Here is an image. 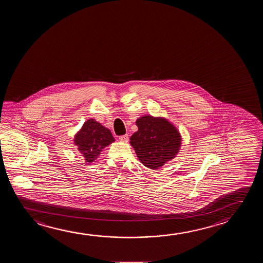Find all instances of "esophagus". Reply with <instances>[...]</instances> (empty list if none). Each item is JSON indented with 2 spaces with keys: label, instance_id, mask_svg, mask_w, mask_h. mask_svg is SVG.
I'll return each mask as SVG.
<instances>
[{
  "label": "esophagus",
  "instance_id": "34e87169",
  "mask_svg": "<svg viewBox=\"0 0 263 263\" xmlns=\"http://www.w3.org/2000/svg\"><path fill=\"white\" fill-rule=\"evenodd\" d=\"M118 139H119V141L124 142V143H126V142L128 141V139H129V137L127 135H124V136H121V137H118Z\"/></svg>",
  "mask_w": 263,
  "mask_h": 263
}]
</instances>
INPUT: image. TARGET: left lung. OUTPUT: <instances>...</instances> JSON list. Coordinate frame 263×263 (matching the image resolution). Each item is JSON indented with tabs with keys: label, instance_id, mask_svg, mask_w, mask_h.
Instances as JSON below:
<instances>
[{
	"label": "left lung",
	"instance_id": "8db88e82",
	"mask_svg": "<svg viewBox=\"0 0 263 263\" xmlns=\"http://www.w3.org/2000/svg\"><path fill=\"white\" fill-rule=\"evenodd\" d=\"M136 125L138 130L130 137V145L146 167H162L179 152L182 137L166 118L145 115L137 118Z\"/></svg>",
	"mask_w": 263,
	"mask_h": 263
}]
</instances>
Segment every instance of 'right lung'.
Returning <instances> with one entry per match:
<instances>
[{
  "instance_id": "obj_1",
  "label": "right lung",
  "mask_w": 263,
  "mask_h": 263,
  "mask_svg": "<svg viewBox=\"0 0 263 263\" xmlns=\"http://www.w3.org/2000/svg\"><path fill=\"white\" fill-rule=\"evenodd\" d=\"M114 141L110 130L93 118L85 122L74 137V144L88 164L94 162L102 149Z\"/></svg>"
}]
</instances>
